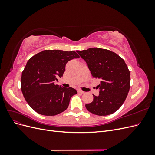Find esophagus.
I'll return each mask as SVG.
<instances>
[{
	"instance_id": "obj_1",
	"label": "esophagus",
	"mask_w": 155,
	"mask_h": 155,
	"mask_svg": "<svg viewBox=\"0 0 155 155\" xmlns=\"http://www.w3.org/2000/svg\"><path fill=\"white\" fill-rule=\"evenodd\" d=\"M78 92L79 93V94H83L85 92H83V91H81V90H78Z\"/></svg>"
}]
</instances>
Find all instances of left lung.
I'll use <instances>...</instances> for the list:
<instances>
[{"mask_svg": "<svg viewBox=\"0 0 155 155\" xmlns=\"http://www.w3.org/2000/svg\"><path fill=\"white\" fill-rule=\"evenodd\" d=\"M77 52L85 61L92 78L100 79L96 87L100 94L87 109L97 116L113 114L123 105L130 89V71L124 60L116 53L107 49L91 48Z\"/></svg>", "mask_w": 155, "mask_h": 155, "instance_id": "1", "label": "left lung"}]
</instances>
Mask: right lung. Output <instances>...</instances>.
<instances>
[{
	"instance_id": "add662e5",
	"label": "right lung",
	"mask_w": 155,
	"mask_h": 155,
	"mask_svg": "<svg viewBox=\"0 0 155 155\" xmlns=\"http://www.w3.org/2000/svg\"><path fill=\"white\" fill-rule=\"evenodd\" d=\"M79 58L74 51L46 50L28 61L22 72L21 91L33 110L41 115L55 116L67 109L77 91L55 85V81L63 76L67 62Z\"/></svg>"
}]
</instances>
